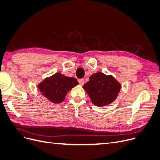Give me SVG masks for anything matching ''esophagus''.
I'll use <instances>...</instances> for the list:
<instances>
[{
  "instance_id": "esophagus-1",
  "label": "esophagus",
  "mask_w": 160,
  "mask_h": 160,
  "mask_svg": "<svg viewBox=\"0 0 160 160\" xmlns=\"http://www.w3.org/2000/svg\"><path fill=\"white\" fill-rule=\"evenodd\" d=\"M79 84H80L81 85H83L84 84V83H85V81H84V79H79Z\"/></svg>"
}]
</instances>
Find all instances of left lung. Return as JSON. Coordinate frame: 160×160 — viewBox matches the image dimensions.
I'll return each mask as SVG.
<instances>
[{
	"label": "left lung",
	"instance_id": "left-lung-1",
	"mask_svg": "<svg viewBox=\"0 0 160 160\" xmlns=\"http://www.w3.org/2000/svg\"><path fill=\"white\" fill-rule=\"evenodd\" d=\"M121 88L122 85L113 76L107 75L102 72L91 75L89 81L83 87L92 103L98 107H103L113 102L118 98Z\"/></svg>",
	"mask_w": 160,
	"mask_h": 160
}]
</instances>
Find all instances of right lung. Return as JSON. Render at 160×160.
Instances as JSON below:
<instances>
[{
    "mask_svg": "<svg viewBox=\"0 0 160 160\" xmlns=\"http://www.w3.org/2000/svg\"><path fill=\"white\" fill-rule=\"evenodd\" d=\"M77 85L79 83L75 77L56 72L40 82L37 88L41 93L51 103L59 104L64 101L67 93Z\"/></svg>",
    "mask_w": 160,
    "mask_h": 160,
    "instance_id": "1",
    "label": "right lung"
}]
</instances>
